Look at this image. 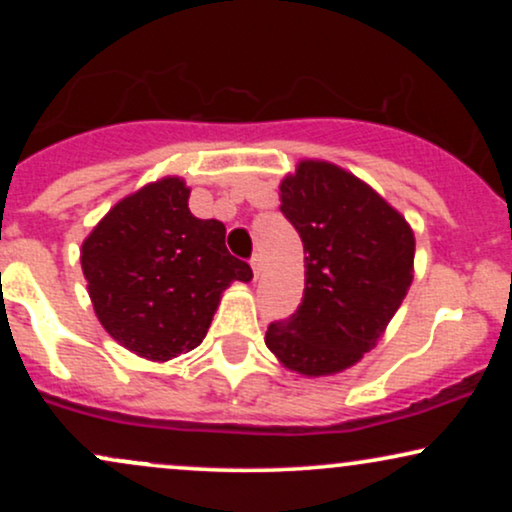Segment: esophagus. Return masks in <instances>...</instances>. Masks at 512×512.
<instances>
[{
	"instance_id": "obj_1",
	"label": "esophagus",
	"mask_w": 512,
	"mask_h": 512,
	"mask_svg": "<svg viewBox=\"0 0 512 512\" xmlns=\"http://www.w3.org/2000/svg\"><path fill=\"white\" fill-rule=\"evenodd\" d=\"M250 267H252V274H255V279H257V276H260V269H262L260 255H252L250 257Z\"/></svg>"
}]
</instances>
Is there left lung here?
<instances>
[{
    "mask_svg": "<svg viewBox=\"0 0 512 512\" xmlns=\"http://www.w3.org/2000/svg\"><path fill=\"white\" fill-rule=\"evenodd\" d=\"M281 214L303 240L305 289L296 313L269 322L264 344L303 375L354 366L407 296L414 233L366 182L322 161L281 182Z\"/></svg>",
    "mask_w": 512,
    "mask_h": 512,
    "instance_id": "obj_1",
    "label": "left lung"
}]
</instances>
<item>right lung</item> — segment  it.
<instances>
[{
  "label": "right lung",
  "instance_id": "1",
  "mask_svg": "<svg viewBox=\"0 0 512 512\" xmlns=\"http://www.w3.org/2000/svg\"><path fill=\"white\" fill-rule=\"evenodd\" d=\"M187 197L180 178L151 182L115 204L81 248L101 325L151 361L197 349L221 291L252 279L226 250V226L192 216Z\"/></svg>",
  "mask_w": 512,
  "mask_h": 512
}]
</instances>
